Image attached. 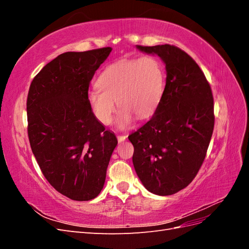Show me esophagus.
<instances>
[{"mask_svg":"<svg viewBox=\"0 0 249 249\" xmlns=\"http://www.w3.org/2000/svg\"><path fill=\"white\" fill-rule=\"evenodd\" d=\"M125 139H126V136H124V135H118L117 136L118 142H124Z\"/></svg>","mask_w":249,"mask_h":249,"instance_id":"34e87169","label":"esophagus"}]
</instances>
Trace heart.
<instances>
[{"mask_svg":"<svg viewBox=\"0 0 249 249\" xmlns=\"http://www.w3.org/2000/svg\"><path fill=\"white\" fill-rule=\"evenodd\" d=\"M97 86L87 93L94 116L103 124H110L117 101L116 125L124 130L136 116L146 118L159 106L165 87L164 67L155 56L124 58L102 71Z\"/></svg>","mask_w":249,"mask_h":249,"instance_id":"heart-1","label":"heart"}]
</instances>
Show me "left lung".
Segmentation results:
<instances>
[{"mask_svg":"<svg viewBox=\"0 0 249 249\" xmlns=\"http://www.w3.org/2000/svg\"><path fill=\"white\" fill-rule=\"evenodd\" d=\"M136 48L159 56L166 69L159 106L129 136L142 185L165 196L189 185L205 160L214 129L213 94L199 66L184 51L170 44Z\"/></svg>","mask_w":249,"mask_h":249,"instance_id":"obj_1","label":"left lung"}]
</instances>
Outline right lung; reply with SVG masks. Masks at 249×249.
Here are the masks:
<instances>
[{
	"instance_id": "right-lung-1",
	"label": "right lung",
	"mask_w": 249,
	"mask_h": 249,
	"mask_svg": "<svg viewBox=\"0 0 249 249\" xmlns=\"http://www.w3.org/2000/svg\"><path fill=\"white\" fill-rule=\"evenodd\" d=\"M112 48L66 52L52 60L30 85L28 136L48 182L73 200L95 198L117 145L114 133L94 116L89 83Z\"/></svg>"
}]
</instances>
